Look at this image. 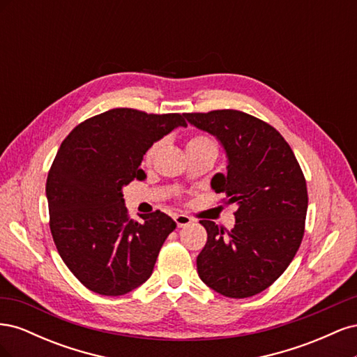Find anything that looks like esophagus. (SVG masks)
<instances>
[{"label":"esophagus","instance_id":"34e87169","mask_svg":"<svg viewBox=\"0 0 357 357\" xmlns=\"http://www.w3.org/2000/svg\"><path fill=\"white\" fill-rule=\"evenodd\" d=\"M174 222L178 226V228H183V226H188L192 223V219L186 214H176L174 215Z\"/></svg>","mask_w":357,"mask_h":357}]
</instances>
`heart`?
Listing matches in <instances>:
<instances>
[{"instance_id":"obj_1","label":"heart","mask_w":357,"mask_h":357,"mask_svg":"<svg viewBox=\"0 0 357 357\" xmlns=\"http://www.w3.org/2000/svg\"><path fill=\"white\" fill-rule=\"evenodd\" d=\"M159 149V143H153L150 146L146 153H144V164H152ZM188 153H195V152H211L218 155L219 147L215 139L207 134H193L186 143Z\"/></svg>"}]
</instances>
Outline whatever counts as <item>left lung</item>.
I'll return each instance as SVG.
<instances>
[{"label": "left lung", "mask_w": 357, "mask_h": 357, "mask_svg": "<svg viewBox=\"0 0 357 357\" xmlns=\"http://www.w3.org/2000/svg\"><path fill=\"white\" fill-rule=\"evenodd\" d=\"M185 116L222 142L229 164L211 186L225 193V205H238L231 231L199 220L207 243L197 257L198 274L223 296L261 294L286 271L304 238V172L283 135L261 119L234 109Z\"/></svg>", "instance_id": "8db88e82"}]
</instances>
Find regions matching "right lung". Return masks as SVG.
<instances>
[{
    "mask_svg": "<svg viewBox=\"0 0 357 357\" xmlns=\"http://www.w3.org/2000/svg\"><path fill=\"white\" fill-rule=\"evenodd\" d=\"M185 114L112 109L86 119L63 139L46 181L49 226L63 264L95 294L121 296L152 275L176 229L159 210L129 219L122 188L144 180L143 155Z\"/></svg>",
    "mask_w": 357,
    "mask_h": 357,
    "instance_id": "right-lung-1",
    "label": "right lung"
}]
</instances>
